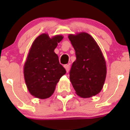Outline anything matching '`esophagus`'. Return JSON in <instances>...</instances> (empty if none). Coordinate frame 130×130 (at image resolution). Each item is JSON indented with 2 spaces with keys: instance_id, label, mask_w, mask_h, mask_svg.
<instances>
[{
  "instance_id": "obj_1",
  "label": "esophagus",
  "mask_w": 130,
  "mask_h": 130,
  "mask_svg": "<svg viewBox=\"0 0 130 130\" xmlns=\"http://www.w3.org/2000/svg\"><path fill=\"white\" fill-rule=\"evenodd\" d=\"M70 65H65V70H66L67 72H69V70H70Z\"/></svg>"
}]
</instances>
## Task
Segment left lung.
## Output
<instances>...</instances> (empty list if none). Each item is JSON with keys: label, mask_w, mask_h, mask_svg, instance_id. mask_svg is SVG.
Here are the masks:
<instances>
[{"label": "left lung", "mask_w": 130, "mask_h": 130, "mask_svg": "<svg viewBox=\"0 0 130 130\" xmlns=\"http://www.w3.org/2000/svg\"><path fill=\"white\" fill-rule=\"evenodd\" d=\"M76 60L70 71V80L76 94L83 98L97 95L104 86L106 61L94 39L86 32L70 35Z\"/></svg>", "instance_id": "left-lung-1"}]
</instances>
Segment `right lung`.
I'll return each instance as SVG.
<instances>
[{
  "instance_id": "add662e5",
  "label": "right lung",
  "mask_w": 130,
  "mask_h": 130,
  "mask_svg": "<svg viewBox=\"0 0 130 130\" xmlns=\"http://www.w3.org/2000/svg\"><path fill=\"white\" fill-rule=\"evenodd\" d=\"M61 35L50 38L42 34L34 41L24 66L25 82L30 94L40 99L50 98L66 70L54 52Z\"/></svg>"
}]
</instances>
